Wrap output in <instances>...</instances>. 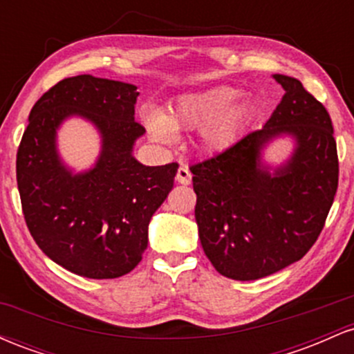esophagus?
<instances>
[{"label": "esophagus", "instance_id": "esophagus-1", "mask_svg": "<svg viewBox=\"0 0 354 354\" xmlns=\"http://www.w3.org/2000/svg\"><path fill=\"white\" fill-rule=\"evenodd\" d=\"M191 178H193V174H191L188 166L181 165L176 171V181L181 183V185H189Z\"/></svg>", "mask_w": 354, "mask_h": 354}]
</instances>
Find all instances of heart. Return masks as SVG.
I'll return each mask as SVG.
<instances>
[{
  "instance_id": "1",
  "label": "heart",
  "mask_w": 354,
  "mask_h": 354,
  "mask_svg": "<svg viewBox=\"0 0 354 354\" xmlns=\"http://www.w3.org/2000/svg\"><path fill=\"white\" fill-rule=\"evenodd\" d=\"M238 96L233 86L200 89L181 95L168 116L158 109H143L141 118L154 140L169 143L176 129L200 128L203 146L208 151H223L238 140L250 115V103Z\"/></svg>"
}]
</instances>
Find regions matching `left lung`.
Listing matches in <instances>:
<instances>
[{
  "mask_svg": "<svg viewBox=\"0 0 354 354\" xmlns=\"http://www.w3.org/2000/svg\"><path fill=\"white\" fill-rule=\"evenodd\" d=\"M273 78L284 95L265 126L189 166L203 250L219 274L238 281L299 261L318 239L338 189V151L326 108L301 81ZM281 134L295 138V151L271 175L261 151Z\"/></svg>",
  "mask_w": 354,
  "mask_h": 354,
  "instance_id": "8db88e82",
  "label": "left lung"
}]
</instances>
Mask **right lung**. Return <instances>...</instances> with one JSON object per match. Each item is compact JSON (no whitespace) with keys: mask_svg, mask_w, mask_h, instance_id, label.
I'll list each match as a JSON object with an SVG mask.
<instances>
[{"mask_svg":"<svg viewBox=\"0 0 354 354\" xmlns=\"http://www.w3.org/2000/svg\"><path fill=\"white\" fill-rule=\"evenodd\" d=\"M135 84L80 75L36 101L18 154L21 208L48 258L91 279L120 278L143 258L148 225L173 188L178 163L145 166L133 146L145 128L135 121ZM70 115L91 120L102 135L97 165L73 175L55 151V129Z\"/></svg>","mask_w":354,"mask_h":354,"instance_id":"add662e5","label":"right lung"}]
</instances>
